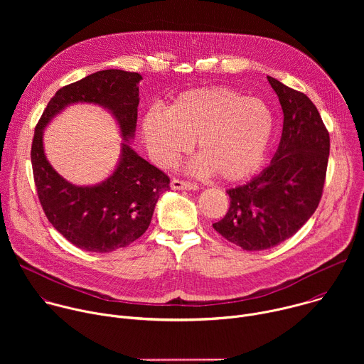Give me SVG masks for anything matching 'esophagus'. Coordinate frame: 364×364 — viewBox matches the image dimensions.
Here are the masks:
<instances>
[{"mask_svg": "<svg viewBox=\"0 0 364 364\" xmlns=\"http://www.w3.org/2000/svg\"><path fill=\"white\" fill-rule=\"evenodd\" d=\"M171 188L174 190H188V191H194V190H198V186L194 184V183H188V181H183V180H178V178H173L171 180Z\"/></svg>", "mask_w": 364, "mask_h": 364, "instance_id": "1", "label": "esophagus"}]
</instances>
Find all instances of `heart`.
Instances as JSON below:
<instances>
[{"label": "heart", "instance_id": "1", "mask_svg": "<svg viewBox=\"0 0 364 364\" xmlns=\"http://www.w3.org/2000/svg\"><path fill=\"white\" fill-rule=\"evenodd\" d=\"M152 160L168 167L196 139L200 155L190 163L197 174L240 181L262 168L277 129L268 102L226 87H197L180 93L167 111L148 109L141 122Z\"/></svg>", "mask_w": 364, "mask_h": 364}]
</instances>
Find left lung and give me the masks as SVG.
<instances>
[{"instance_id": "8db88e82", "label": "left lung", "mask_w": 364, "mask_h": 364, "mask_svg": "<svg viewBox=\"0 0 364 364\" xmlns=\"http://www.w3.org/2000/svg\"><path fill=\"white\" fill-rule=\"evenodd\" d=\"M284 112L271 164L249 183L228 190L230 207L213 223L245 250H264L295 235L314 215L326 181L330 135L309 97L268 76Z\"/></svg>"}]
</instances>
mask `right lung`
<instances>
[{"label":"right lung","instance_id":"right-lung-1","mask_svg":"<svg viewBox=\"0 0 364 364\" xmlns=\"http://www.w3.org/2000/svg\"><path fill=\"white\" fill-rule=\"evenodd\" d=\"M141 80L139 73L109 69L68 85L50 99L34 131L31 166L43 210L63 237L86 252H112L141 237L151 223L160 194L170 188V178L131 148ZM77 102L108 110L123 136L113 173L89 186L63 179L48 163L42 144L43 129L50 121Z\"/></svg>","mask_w":364,"mask_h":364}]
</instances>
